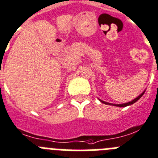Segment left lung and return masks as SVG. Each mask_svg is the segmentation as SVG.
I'll return each mask as SVG.
<instances>
[{
    "label": "left lung",
    "instance_id": "obj_1",
    "mask_svg": "<svg viewBox=\"0 0 158 158\" xmlns=\"http://www.w3.org/2000/svg\"><path fill=\"white\" fill-rule=\"evenodd\" d=\"M144 93H145V91H143V92L142 93V94H140L139 96H138L136 98H134V100H132L131 102H127V103H123V104H112V103H110V102H104V101H102V100L99 99L100 102H102V103L104 104H106V105H112V106H118V107H125V106H130V105H132V104H134V102H136L137 101H138V99H139L141 97H142V95L144 94Z\"/></svg>",
    "mask_w": 158,
    "mask_h": 158
}]
</instances>
